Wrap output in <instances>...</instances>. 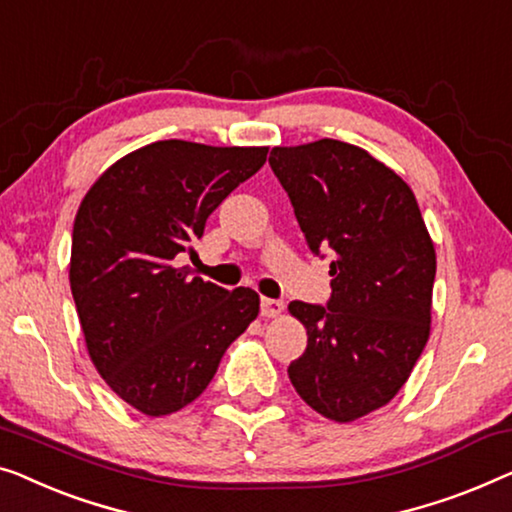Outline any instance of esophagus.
I'll return each instance as SVG.
<instances>
[{"label": "esophagus", "mask_w": 512, "mask_h": 512, "mask_svg": "<svg viewBox=\"0 0 512 512\" xmlns=\"http://www.w3.org/2000/svg\"><path fill=\"white\" fill-rule=\"evenodd\" d=\"M284 311V302L281 300H272V298H263L261 300V316L265 318H277Z\"/></svg>", "instance_id": "34e87169"}]
</instances>
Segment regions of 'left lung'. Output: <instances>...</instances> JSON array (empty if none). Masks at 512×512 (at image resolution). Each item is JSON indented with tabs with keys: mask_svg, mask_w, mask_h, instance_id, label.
Instances as JSON below:
<instances>
[{
	"mask_svg": "<svg viewBox=\"0 0 512 512\" xmlns=\"http://www.w3.org/2000/svg\"><path fill=\"white\" fill-rule=\"evenodd\" d=\"M270 166L309 249L335 254L328 305H288L307 328L288 379L316 413L353 422L397 395L427 344L434 242L409 184L362 147H272Z\"/></svg>",
	"mask_w": 512,
	"mask_h": 512,
	"instance_id": "left-lung-1",
	"label": "left lung"
}]
</instances>
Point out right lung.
<instances>
[{"mask_svg":"<svg viewBox=\"0 0 512 512\" xmlns=\"http://www.w3.org/2000/svg\"><path fill=\"white\" fill-rule=\"evenodd\" d=\"M268 147L157 140L115 161L73 221L69 281L87 353L110 390L145 416L194 402L226 348L258 316V293L177 268L205 221L265 164Z\"/></svg>","mask_w":512,"mask_h":512,"instance_id":"add662e5","label":"right lung"}]
</instances>
